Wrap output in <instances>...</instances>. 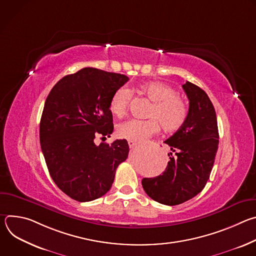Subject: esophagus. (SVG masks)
Masks as SVG:
<instances>
[{"instance_id":"1","label":"esophagus","mask_w":256,"mask_h":256,"mask_svg":"<svg viewBox=\"0 0 256 256\" xmlns=\"http://www.w3.org/2000/svg\"><path fill=\"white\" fill-rule=\"evenodd\" d=\"M128 147H130V149L134 148V147H136V146L138 144V142H134V140H128Z\"/></svg>"}]
</instances>
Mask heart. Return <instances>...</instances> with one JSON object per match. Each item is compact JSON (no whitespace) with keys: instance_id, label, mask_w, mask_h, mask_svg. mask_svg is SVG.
<instances>
[{"instance_id":"heart-1","label":"heart","mask_w":256,"mask_h":256,"mask_svg":"<svg viewBox=\"0 0 256 256\" xmlns=\"http://www.w3.org/2000/svg\"><path fill=\"white\" fill-rule=\"evenodd\" d=\"M138 92L153 103L147 114L150 120H130L120 124L118 126V136L128 140H142L159 132L158 121L167 132H174L184 126L188 114V106L184 100L176 96L172 87L162 82L153 81L140 84L138 87ZM130 97L128 88H118L109 101V110L116 116H124Z\"/></svg>"}]
</instances>
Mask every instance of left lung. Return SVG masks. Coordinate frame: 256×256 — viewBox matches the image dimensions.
Here are the masks:
<instances>
[{"label": "left lung", "instance_id": "left-lung-1", "mask_svg": "<svg viewBox=\"0 0 256 256\" xmlns=\"http://www.w3.org/2000/svg\"><path fill=\"white\" fill-rule=\"evenodd\" d=\"M190 100L186 124L164 142L172 152L165 171L154 178H142V186L152 200L166 206L184 202L200 194L206 184L218 144L214 105L198 86L182 85Z\"/></svg>", "mask_w": 256, "mask_h": 256}]
</instances>
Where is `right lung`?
<instances>
[{
  "instance_id": "add662e5",
  "label": "right lung",
  "mask_w": 256,
  "mask_h": 256,
  "mask_svg": "<svg viewBox=\"0 0 256 256\" xmlns=\"http://www.w3.org/2000/svg\"><path fill=\"white\" fill-rule=\"evenodd\" d=\"M128 77L95 68L66 75L50 90L44 107L40 140L48 172L58 188L77 202H91L110 190L128 144H95L114 132L109 101Z\"/></svg>"
}]
</instances>
